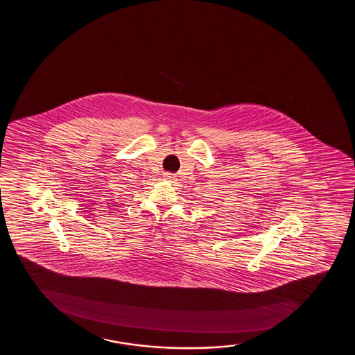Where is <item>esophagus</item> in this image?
Wrapping results in <instances>:
<instances>
[{
	"label": "esophagus",
	"mask_w": 355,
	"mask_h": 355,
	"mask_svg": "<svg viewBox=\"0 0 355 355\" xmlns=\"http://www.w3.org/2000/svg\"><path fill=\"white\" fill-rule=\"evenodd\" d=\"M164 178H166V180H169V181L174 180V175H173L171 173H166V174H164Z\"/></svg>",
	"instance_id": "1"
}]
</instances>
